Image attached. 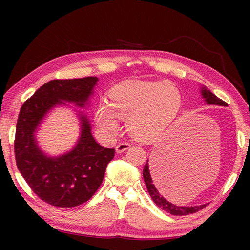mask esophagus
Instances as JSON below:
<instances>
[{
	"instance_id": "obj_1",
	"label": "esophagus",
	"mask_w": 250,
	"mask_h": 250,
	"mask_svg": "<svg viewBox=\"0 0 250 250\" xmlns=\"http://www.w3.org/2000/svg\"><path fill=\"white\" fill-rule=\"evenodd\" d=\"M130 146H131V145H129V143L122 142V143H119V145L116 146V151L118 152V153H122V152H125V151L128 150Z\"/></svg>"
}]
</instances>
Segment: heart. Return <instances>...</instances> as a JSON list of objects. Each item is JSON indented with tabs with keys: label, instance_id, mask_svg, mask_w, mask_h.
Wrapping results in <instances>:
<instances>
[{
	"label": "heart",
	"instance_id": "obj_1",
	"mask_svg": "<svg viewBox=\"0 0 250 250\" xmlns=\"http://www.w3.org/2000/svg\"><path fill=\"white\" fill-rule=\"evenodd\" d=\"M110 103H101L95 113L96 125L107 139L120 131L119 119L134 139L151 142L160 138L179 117L183 104L180 88L170 80H125L109 94Z\"/></svg>",
	"mask_w": 250,
	"mask_h": 250
}]
</instances>
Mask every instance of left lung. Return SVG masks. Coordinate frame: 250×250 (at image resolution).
<instances>
[{
    "mask_svg": "<svg viewBox=\"0 0 250 250\" xmlns=\"http://www.w3.org/2000/svg\"><path fill=\"white\" fill-rule=\"evenodd\" d=\"M201 95H202V98L204 99V101L207 104H216V105H222V107H227V104L225 103V101L219 99L218 97H216L213 94V92L207 89L205 86L201 87ZM167 164H168L167 166H166ZM162 167L164 170L163 174H165V172H167V170L170 171V172H167L166 176L167 175L168 176L171 174V176L168 177L172 180V177H174V174L172 175L173 171L171 167H172L171 163H167L166 161V163H164ZM151 173H150V167H149V160H146V164L145 166V167H143V179H145V183H146L147 191H149V193H150L151 198L153 200L155 204L160 207V208H162L163 210H166V211H167V213H170L172 215H176V216H179L180 215L181 216V215H188L192 213H196V211L203 209L206 206V204L196 205V206H177L175 204H173V203L168 202L167 200V196L164 197L162 192L160 191L158 184H156L154 181V177L153 180H151V177H153V175L151 176Z\"/></svg>",
    "mask_w": 250,
    "mask_h": 250,
    "instance_id": "obj_1",
    "label": "left lung"
}]
</instances>
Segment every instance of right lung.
I'll return each instance as SVG.
<instances>
[{
  "instance_id": "1",
  "label": "right lung",
  "mask_w": 250,
  "mask_h": 250,
  "mask_svg": "<svg viewBox=\"0 0 250 250\" xmlns=\"http://www.w3.org/2000/svg\"><path fill=\"white\" fill-rule=\"evenodd\" d=\"M98 77L50 80L24 103L15 131V160L21 174L41 200L57 207H74L87 202L103 183L115 149L96 142L88 117L74 109L79 120V138L73 149L49 155L41 149L36 133L57 107L86 108Z\"/></svg>"
}]
</instances>
